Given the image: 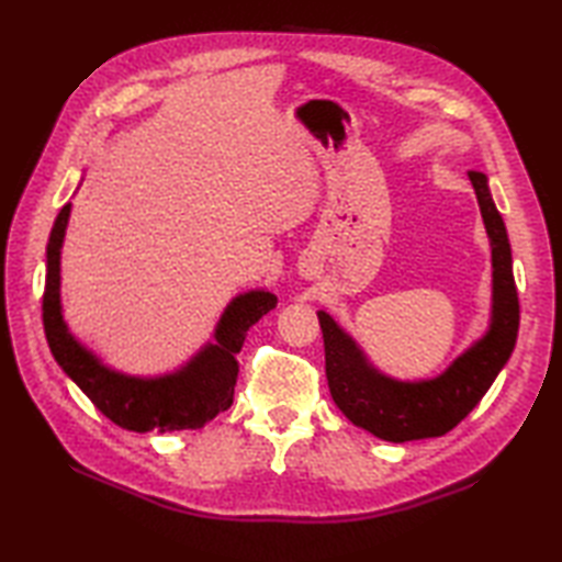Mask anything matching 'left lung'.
Masks as SVG:
<instances>
[{
  "mask_svg": "<svg viewBox=\"0 0 562 562\" xmlns=\"http://www.w3.org/2000/svg\"><path fill=\"white\" fill-rule=\"evenodd\" d=\"M493 250V312L485 336L463 350L435 379L398 381L367 360L330 314L318 312L326 345V376L330 396L357 427L386 441L441 437L469 415L493 386L509 360L519 330V300L512 274V248L505 222L491 195L487 176L469 171Z\"/></svg>",
  "mask_w": 562,
  "mask_h": 562,
  "instance_id": "8db88e82",
  "label": "left lung"
}]
</instances>
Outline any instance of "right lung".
Here are the masks:
<instances>
[{
	"mask_svg": "<svg viewBox=\"0 0 562 562\" xmlns=\"http://www.w3.org/2000/svg\"><path fill=\"white\" fill-rule=\"evenodd\" d=\"M71 202L59 210L47 241V274L43 292V326L55 362L87 393L91 403L133 432H176L200 429L234 403L238 376L236 355L246 330L278 306V296L266 290H250L234 296L214 328V340L200 348L176 372L159 376H133L105 367L87 345H81L65 324L59 300V258Z\"/></svg>",
	"mask_w": 562,
	"mask_h": 562,
	"instance_id": "obj_1",
	"label": "right lung"
}]
</instances>
